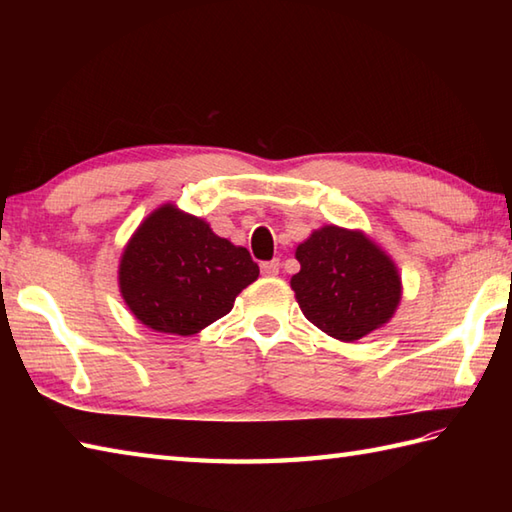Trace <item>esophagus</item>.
<instances>
[{"instance_id":"34e87169","label":"esophagus","mask_w":512,"mask_h":512,"mask_svg":"<svg viewBox=\"0 0 512 512\" xmlns=\"http://www.w3.org/2000/svg\"><path fill=\"white\" fill-rule=\"evenodd\" d=\"M262 275H266V277L279 275V259H273V262H264L262 264Z\"/></svg>"}]
</instances>
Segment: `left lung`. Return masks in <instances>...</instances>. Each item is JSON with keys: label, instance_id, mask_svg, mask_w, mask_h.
Instances as JSON below:
<instances>
[{"label": "left lung", "instance_id": "1", "mask_svg": "<svg viewBox=\"0 0 512 512\" xmlns=\"http://www.w3.org/2000/svg\"><path fill=\"white\" fill-rule=\"evenodd\" d=\"M290 286L301 312L334 339L352 343L385 325L400 303L396 264L361 231L323 226L297 246Z\"/></svg>", "mask_w": 512, "mask_h": 512}]
</instances>
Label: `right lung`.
Masks as SVG:
<instances>
[{
	"label": "right lung",
	"instance_id": "add662e5",
	"mask_svg": "<svg viewBox=\"0 0 512 512\" xmlns=\"http://www.w3.org/2000/svg\"><path fill=\"white\" fill-rule=\"evenodd\" d=\"M257 277L259 266L244 246L217 237L173 204H162L136 228L118 266V286L134 317L178 336L222 319Z\"/></svg>",
	"mask_w": 512,
	"mask_h": 512
}]
</instances>
